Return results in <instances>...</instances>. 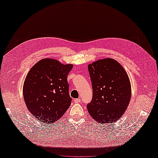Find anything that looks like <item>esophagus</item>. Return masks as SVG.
<instances>
[{
    "instance_id": "obj_1",
    "label": "esophagus",
    "mask_w": 158,
    "mask_h": 158,
    "mask_svg": "<svg viewBox=\"0 0 158 158\" xmlns=\"http://www.w3.org/2000/svg\"><path fill=\"white\" fill-rule=\"evenodd\" d=\"M80 102H81V100H80V99H74V103H80Z\"/></svg>"
}]
</instances>
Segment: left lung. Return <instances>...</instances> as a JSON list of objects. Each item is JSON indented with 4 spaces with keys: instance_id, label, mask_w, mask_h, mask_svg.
<instances>
[{
    "instance_id": "8db88e82",
    "label": "left lung",
    "mask_w": 158,
    "mask_h": 158,
    "mask_svg": "<svg viewBox=\"0 0 158 158\" xmlns=\"http://www.w3.org/2000/svg\"><path fill=\"white\" fill-rule=\"evenodd\" d=\"M93 98L87 105L95 121L113 123L125 112L131 97V85L127 72L111 58L100 59L88 66Z\"/></svg>"
}]
</instances>
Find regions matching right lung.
Returning <instances> with one entry per match:
<instances>
[{
    "label": "right lung",
    "instance_id": "add662e5",
    "mask_svg": "<svg viewBox=\"0 0 158 158\" xmlns=\"http://www.w3.org/2000/svg\"><path fill=\"white\" fill-rule=\"evenodd\" d=\"M73 67L71 64L44 59L28 73L23 86V98L28 111L40 122L55 123L70 107L67 76Z\"/></svg>",
    "mask_w": 158,
    "mask_h": 158
}]
</instances>
